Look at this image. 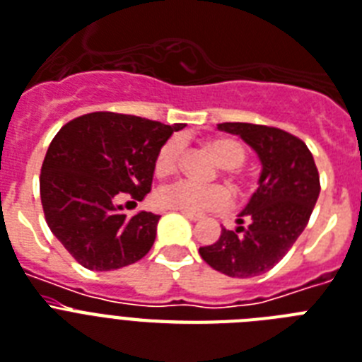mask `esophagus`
<instances>
[{
    "mask_svg": "<svg viewBox=\"0 0 362 362\" xmlns=\"http://www.w3.org/2000/svg\"><path fill=\"white\" fill-rule=\"evenodd\" d=\"M182 216L187 217L189 221H199V219H201V217H202V216H199V214H187V211H184Z\"/></svg>",
    "mask_w": 362,
    "mask_h": 362,
    "instance_id": "34e87169",
    "label": "esophagus"
}]
</instances>
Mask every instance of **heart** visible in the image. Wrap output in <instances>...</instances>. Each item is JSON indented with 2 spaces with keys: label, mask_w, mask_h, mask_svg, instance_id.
<instances>
[{
  "label": "heart",
  "mask_w": 362,
  "mask_h": 362,
  "mask_svg": "<svg viewBox=\"0 0 362 362\" xmlns=\"http://www.w3.org/2000/svg\"><path fill=\"white\" fill-rule=\"evenodd\" d=\"M208 151L216 158L223 169L234 171L245 161V148L240 141L230 137H214L208 141ZM182 143L180 139H169L156 154L154 171L158 176H167L175 173L180 163ZM156 206L161 210L187 211V214H202L208 210H221L228 206L230 193L223 186H201L191 180H175L156 189Z\"/></svg>",
  "instance_id": "obj_1"
}]
</instances>
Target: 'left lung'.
Returning a JSON list of instances; mask_svg holds the SVG:
<instances>
[{
	"label": "left lung",
	"instance_id": "8db88e82",
	"mask_svg": "<svg viewBox=\"0 0 362 362\" xmlns=\"http://www.w3.org/2000/svg\"><path fill=\"white\" fill-rule=\"evenodd\" d=\"M221 132L240 135L260 160L258 187L238 214L236 230L221 228L216 243L201 247L202 260L228 277L269 272L307 227L320 195V176L303 141L279 128L223 122Z\"/></svg>",
	"mask_w": 362,
	"mask_h": 362
}]
</instances>
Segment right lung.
<instances>
[{
  "label": "right lung",
  "instance_id": "add662e5",
  "mask_svg": "<svg viewBox=\"0 0 362 362\" xmlns=\"http://www.w3.org/2000/svg\"><path fill=\"white\" fill-rule=\"evenodd\" d=\"M184 126L96 111L57 132L40 169V201L49 230L81 266L111 272L151 251L160 216L128 217L119 201L145 199L156 154Z\"/></svg>",
  "mask_w": 362,
  "mask_h": 362
}]
</instances>
